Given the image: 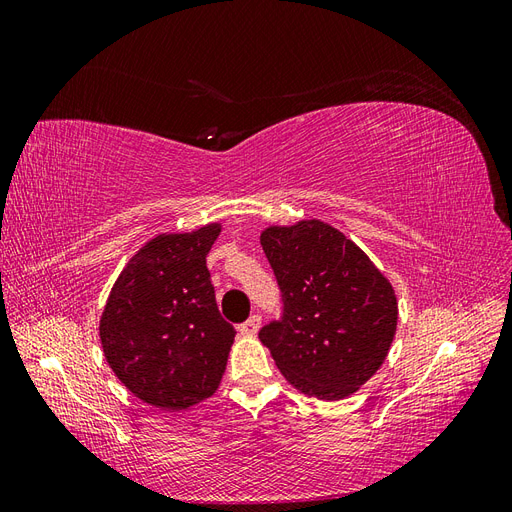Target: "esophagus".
I'll return each instance as SVG.
<instances>
[{
  "instance_id": "obj_1",
  "label": "esophagus",
  "mask_w": 512,
  "mask_h": 512,
  "mask_svg": "<svg viewBox=\"0 0 512 512\" xmlns=\"http://www.w3.org/2000/svg\"><path fill=\"white\" fill-rule=\"evenodd\" d=\"M258 329H260V316H258V314L247 318V320L241 324V327H239L241 335H256Z\"/></svg>"
}]
</instances>
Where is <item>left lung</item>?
I'll use <instances>...</instances> for the list:
<instances>
[{
    "instance_id": "8db88e82",
    "label": "left lung",
    "mask_w": 512,
    "mask_h": 512,
    "mask_svg": "<svg viewBox=\"0 0 512 512\" xmlns=\"http://www.w3.org/2000/svg\"><path fill=\"white\" fill-rule=\"evenodd\" d=\"M282 290L284 314L258 337L294 389L350 397L376 374L397 329L391 282L344 232L320 220L260 235Z\"/></svg>"
}]
</instances>
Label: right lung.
<instances>
[{
  "instance_id": "right-lung-1",
  "label": "right lung",
  "mask_w": 512,
  "mask_h": 512,
  "mask_svg": "<svg viewBox=\"0 0 512 512\" xmlns=\"http://www.w3.org/2000/svg\"><path fill=\"white\" fill-rule=\"evenodd\" d=\"M220 230L207 224L153 237L108 294L100 318L104 356L123 386L149 406L185 410L218 391L235 342L207 269Z\"/></svg>"
}]
</instances>
